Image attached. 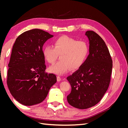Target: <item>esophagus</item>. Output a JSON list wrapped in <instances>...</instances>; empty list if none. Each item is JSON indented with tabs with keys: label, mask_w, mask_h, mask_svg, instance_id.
Instances as JSON below:
<instances>
[{
	"label": "esophagus",
	"mask_w": 128,
	"mask_h": 128,
	"mask_svg": "<svg viewBox=\"0 0 128 128\" xmlns=\"http://www.w3.org/2000/svg\"><path fill=\"white\" fill-rule=\"evenodd\" d=\"M61 80V78L60 76H57V80L58 82H60V81Z\"/></svg>",
	"instance_id": "esophagus-1"
}]
</instances>
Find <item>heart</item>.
<instances>
[{"label":"heart","mask_w":128,"mask_h":128,"mask_svg":"<svg viewBox=\"0 0 128 128\" xmlns=\"http://www.w3.org/2000/svg\"><path fill=\"white\" fill-rule=\"evenodd\" d=\"M89 48L87 42L78 41L67 36L58 37L53 42V47L46 46L43 49V55L49 64L55 62L60 54V61L50 67L51 72L62 75L72 70L80 68L88 57Z\"/></svg>","instance_id":"1"}]
</instances>
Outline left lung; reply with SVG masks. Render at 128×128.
I'll return each instance as SVG.
<instances>
[{
    "label": "left lung",
    "instance_id": "obj_1",
    "mask_svg": "<svg viewBox=\"0 0 128 128\" xmlns=\"http://www.w3.org/2000/svg\"><path fill=\"white\" fill-rule=\"evenodd\" d=\"M89 54L84 64L67 77L72 87L67 101L78 109H87L97 104L109 86L113 61L105 42L99 34L87 31Z\"/></svg>",
    "mask_w": 128,
    "mask_h": 128
}]
</instances>
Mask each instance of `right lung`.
<instances>
[{
  "instance_id": "add662e5",
  "label": "right lung",
  "mask_w": 128,
  "mask_h": 128,
  "mask_svg": "<svg viewBox=\"0 0 128 128\" xmlns=\"http://www.w3.org/2000/svg\"><path fill=\"white\" fill-rule=\"evenodd\" d=\"M53 35L40 29L21 34L12 48L7 84L11 94L25 106L42 102L48 96L56 76L45 72L42 46Z\"/></svg>"
}]
</instances>
